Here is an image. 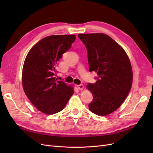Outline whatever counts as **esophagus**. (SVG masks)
Returning a JSON list of instances; mask_svg holds the SVG:
<instances>
[{"label":"esophagus","instance_id":"obj_1","mask_svg":"<svg viewBox=\"0 0 153 153\" xmlns=\"http://www.w3.org/2000/svg\"><path fill=\"white\" fill-rule=\"evenodd\" d=\"M77 87L79 90H83L84 89V85L82 84H79V85H77Z\"/></svg>","mask_w":153,"mask_h":153}]
</instances>
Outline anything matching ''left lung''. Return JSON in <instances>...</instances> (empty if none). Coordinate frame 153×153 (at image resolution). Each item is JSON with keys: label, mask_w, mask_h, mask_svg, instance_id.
Instances as JSON below:
<instances>
[{"label": "left lung", "mask_w": 153, "mask_h": 153, "mask_svg": "<svg viewBox=\"0 0 153 153\" xmlns=\"http://www.w3.org/2000/svg\"><path fill=\"white\" fill-rule=\"evenodd\" d=\"M87 51L89 71L97 74L95 84L87 88L93 95L89 105L92 113L106 116L122 105L133 82L131 63L123 48L103 33L79 34Z\"/></svg>", "instance_id": "left-lung-1"}]
</instances>
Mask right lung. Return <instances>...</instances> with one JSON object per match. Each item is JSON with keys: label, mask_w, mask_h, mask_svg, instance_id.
Returning <instances> with one entry per match:
<instances>
[{"label": "right lung", "mask_w": 153, "mask_h": 153, "mask_svg": "<svg viewBox=\"0 0 153 153\" xmlns=\"http://www.w3.org/2000/svg\"><path fill=\"white\" fill-rule=\"evenodd\" d=\"M74 35H51L36 43L27 54L22 71L24 92L40 111L52 115L61 111L74 93L73 87L54 77L57 63L76 39Z\"/></svg>", "instance_id": "add662e5"}]
</instances>
